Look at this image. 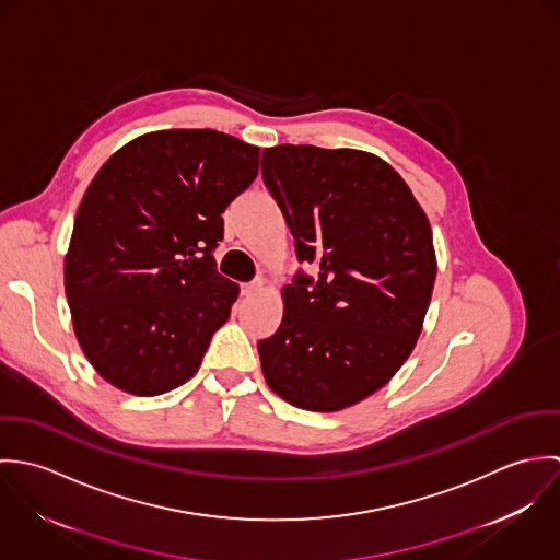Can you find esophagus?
I'll use <instances>...</instances> for the list:
<instances>
[{
    "instance_id": "34e87169",
    "label": "esophagus",
    "mask_w": 560,
    "mask_h": 560,
    "mask_svg": "<svg viewBox=\"0 0 560 560\" xmlns=\"http://www.w3.org/2000/svg\"><path fill=\"white\" fill-rule=\"evenodd\" d=\"M262 287H265V280H262V278L254 280V282H247V284L243 287V295H254V293L262 291Z\"/></svg>"
}]
</instances>
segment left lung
I'll return each mask as SVG.
<instances>
[{
  "mask_svg": "<svg viewBox=\"0 0 560 560\" xmlns=\"http://www.w3.org/2000/svg\"><path fill=\"white\" fill-rule=\"evenodd\" d=\"M262 180L295 237L278 331L258 342L267 386L311 411H338L386 386L422 331L438 260L429 220L399 172L355 149L280 144Z\"/></svg>",
  "mask_w": 560,
  "mask_h": 560,
  "instance_id": "left-lung-1",
  "label": "left lung"
}]
</instances>
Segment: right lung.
Instances as JSON below:
<instances>
[{"label":"right lung","mask_w":560,"mask_h":560,"mask_svg":"<svg viewBox=\"0 0 560 560\" xmlns=\"http://www.w3.org/2000/svg\"><path fill=\"white\" fill-rule=\"evenodd\" d=\"M260 149L213 129L144 133L81 198L65 291L81 351L122 393L191 380L240 284L215 269L222 213L258 174Z\"/></svg>","instance_id":"add662e5"}]
</instances>
